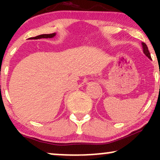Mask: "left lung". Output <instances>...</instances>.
I'll list each match as a JSON object with an SVG mask.
<instances>
[{
  "mask_svg": "<svg viewBox=\"0 0 160 160\" xmlns=\"http://www.w3.org/2000/svg\"><path fill=\"white\" fill-rule=\"evenodd\" d=\"M141 45H142V48H143V52L145 54V56L147 57H148V58H150V59H151V57H150V52L149 50H148V46L145 44L144 43H141Z\"/></svg>",
  "mask_w": 160,
  "mask_h": 160,
  "instance_id": "8db88e82",
  "label": "left lung"
}]
</instances>
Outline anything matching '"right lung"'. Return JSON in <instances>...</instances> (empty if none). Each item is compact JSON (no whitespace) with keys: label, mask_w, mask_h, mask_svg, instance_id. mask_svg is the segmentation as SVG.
Segmentation results:
<instances>
[{"label":"right lung","mask_w":160,"mask_h":160,"mask_svg":"<svg viewBox=\"0 0 160 160\" xmlns=\"http://www.w3.org/2000/svg\"><path fill=\"white\" fill-rule=\"evenodd\" d=\"M56 33H52V34H40V35L36 36L34 38H30L28 39L31 40H38L40 39V38H52L56 36Z\"/></svg>","instance_id":"1"}]
</instances>
